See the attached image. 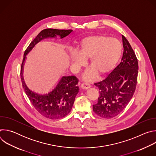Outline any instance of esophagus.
I'll return each instance as SVG.
<instances>
[{
    "instance_id": "34e87169",
    "label": "esophagus",
    "mask_w": 156,
    "mask_h": 156,
    "mask_svg": "<svg viewBox=\"0 0 156 156\" xmlns=\"http://www.w3.org/2000/svg\"><path fill=\"white\" fill-rule=\"evenodd\" d=\"M81 88L83 89V90H87V89L90 88V85L88 83H82L81 84Z\"/></svg>"
}]
</instances>
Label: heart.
<instances>
[{
  "label": "heart",
  "mask_w": 156,
  "mask_h": 156,
  "mask_svg": "<svg viewBox=\"0 0 156 156\" xmlns=\"http://www.w3.org/2000/svg\"><path fill=\"white\" fill-rule=\"evenodd\" d=\"M77 53L70 55V62L75 73L85 65L88 59L90 68L84 73L83 79L90 81L99 73L104 75L112 70L119 61L122 45L119 40L105 35H91L82 39L76 47Z\"/></svg>",
  "instance_id": "1"
}]
</instances>
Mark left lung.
<instances>
[{
  "label": "left lung",
  "mask_w": 156,
  "mask_h": 156,
  "mask_svg": "<svg viewBox=\"0 0 156 156\" xmlns=\"http://www.w3.org/2000/svg\"><path fill=\"white\" fill-rule=\"evenodd\" d=\"M122 41L124 49L120 63L104 80L94 83L99 89V96L93 109L96 114L104 119H112L120 114L135 91L138 60L129 42L123 35Z\"/></svg>",
  "instance_id": "left-lung-1"
}]
</instances>
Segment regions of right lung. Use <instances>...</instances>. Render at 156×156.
<instances>
[{
  "mask_svg": "<svg viewBox=\"0 0 156 156\" xmlns=\"http://www.w3.org/2000/svg\"><path fill=\"white\" fill-rule=\"evenodd\" d=\"M72 30L45 29L41 31L30 43L24 53L21 66V80L25 93L31 104L38 112L50 119H58L70 112L76 96L79 92L78 78L75 76H62L53 90L48 94H39L27 87L23 78V66L26 56L36 44L47 38H55L59 36L62 39L69 35Z\"/></svg>",
  "mask_w": 156,
  "mask_h": 156,
  "instance_id": "right-lung-1",
  "label": "right lung"
}]
</instances>
